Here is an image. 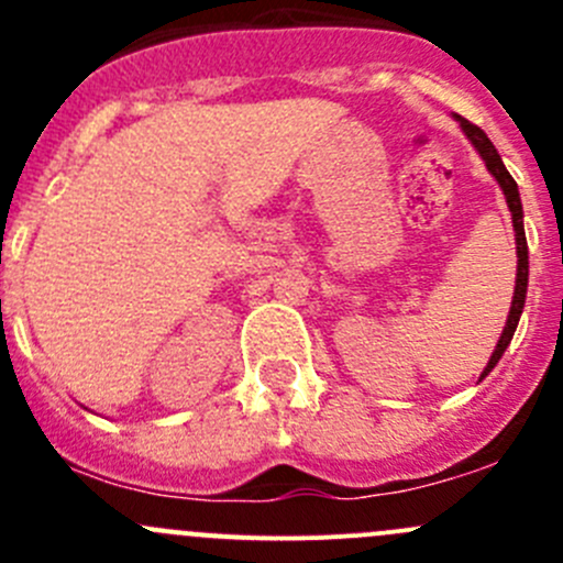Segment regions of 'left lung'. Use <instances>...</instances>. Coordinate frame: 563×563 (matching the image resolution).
Returning a JSON list of instances; mask_svg holds the SVG:
<instances>
[{"mask_svg":"<svg viewBox=\"0 0 563 563\" xmlns=\"http://www.w3.org/2000/svg\"><path fill=\"white\" fill-rule=\"evenodd\" d=\"M460 128H463V133L468 135V141L474 144V150L479 152V157L485 161L487 172L496 176V181L501 185L504 196H507V207L509 212H512V225H515V245H518V280H515V297H512V308H509V318H507V327H504L501 338H498L496 343V351H493L490 362H487V367L482 371V378L487 376V373L493 371V367L498 365V360L504 356V351H507V345L512 343V334L515 329H518V321H520V313H523V305H526V288H528V245H526V231H523V203H520V192H518V181L512 179V174L507 172V166H504L501 155L496 152V146H493V141L487 139L485 133H482L476 124H471L468 119L457 117Z\"/></svg>","mask_w":563,"mask_h":563,"instance_id":"obj_1","label":"left lung"}]
</instances>
